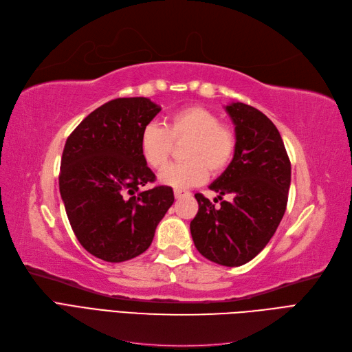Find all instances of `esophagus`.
I'll return each instance as SVG.
<instances>
[{"label": "esophagus", "instance_id": "1", "mask_svg": "<svg viewBox=\"0 0 352 352\" xmlns=\"http://www.w3.org/2000/svg\"><path fill=\"white\" fill-rule=\"evenodd\" d=\"M190 192L189 190H184V189H175V197L176 198H182V197H189Z\"/></svg>", "mask_w": 352, "mask_h": 352}]
</instances>
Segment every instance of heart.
Listing matches in <instances>:
<instances>
[{
    "instance_id": "heart-1",
    "label": "heart",
    "mask_w": 352,
    "mask_h": 352,
    "mask_svg": "<svg viewBox=\"0 0 352 352\" xmlns=\"http://www.w3.org/2000/svg\"><path fill=\"white\" fill-rule=\"evenodd\" d=\"M186 141L184 162L166 167L160 182L176 189L197 186L211 175L226 170L236 151V134L210 109L188 106L167 116L164 126L148 124L140 135L145 163L160 170L172 155L173 142Z\"/></svg>"
}]
</instances>
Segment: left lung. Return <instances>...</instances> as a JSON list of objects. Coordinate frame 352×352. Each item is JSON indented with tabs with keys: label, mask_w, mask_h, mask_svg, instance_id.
<instances>
[{
	"label": "left lung",
	"mask_w": 352,
	"mask_h": 352,
	"mask_svg": "<svg viewBox=\"0 0 352 352\" xmlns=\"http://www.w3.org/2000/svg\"><path fill=\"white\" fill-rule=\"evenodd\" d=\"M226 111L236 131V151L224 173L210 189L220 207L197 193L199 210L190 221L198 252L223 266H240L268 245L280 226L288 201L292 163L272 120L245 103ZM227 195L230 199L224 201Z\"/></svg>",
	"instance_id": "left-lung-1"
}]
</instances>
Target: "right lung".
I'll list each match as a JSON object with an SVG mask.
<instances>
[{
	"label": "right lung",
	"instance_id": "add662e5",
	"mask_svg": "<svg viewBox=\"0 0 352 352\" xmlns=\"http://www.w3.org/2000/svg\"><path fill=\"white\" fill-rule=\"evenodd\" d=\"M162 111L147 98H120L93 111L67 138L59 192L77 240L93 256L125 262L151 245L175 201L155 180L140 150V135Z\"/></svg>",
	"mask_w": 352,
	"mask_h": 352
}]
</instances>
